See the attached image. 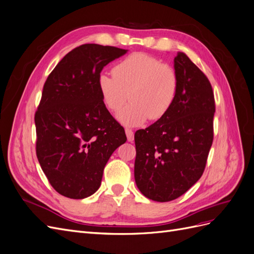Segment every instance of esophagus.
Wrapping results in <instances>:
<instances>
[{
    "instance_id": "obj_1",
    "label": "esophagus",
    "mask_w": 254,
    "mask_h": 254,
    "mask_svg": "<svg viewBox=\"0 0 254 254\" xmlns=\"http://www.w3.org/2000/svg\"><path fill=\"white\" fill-rule=\"evenodd\" d=\"M125 132H126V135H127V140H128L129 142H132L133 139H134V134H133L132 130L129 129V128H126V129H125Z\"/></svg>"
}]
</instances>
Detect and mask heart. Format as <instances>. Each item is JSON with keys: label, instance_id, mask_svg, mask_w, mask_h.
Wrapping results in <instances>:
<instances>
[{"label": "heart", "instance_id": "heart-1", "mask_svg": "<svg viewBox=\"0 0 254 254\" xmlns=\"http://www.w3.org/2000/svg\"><path fill=\"white\" fill-rule=\"evenodd\" d=\"M112 76L102 73L97 87L104 105L120 110L118 120L126 126H139L150 119H163L173 107L179 89L174 68L146 53H132L112 68Z\"/></svg>", "mask_w": 254, "mask_h": 254}]
</instances>
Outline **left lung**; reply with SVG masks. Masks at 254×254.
<instances>
[{
    "instance_id": "obj_1",
    "label": "left lung",
    "mask_w": 254,
    "mask_h": 254,
    "mask_svg": "<svg viewBox=\"0 0 254 254\" xmlns=\"http://www.w3.org/2000/svg\"><path fill=\"white\" fill-rule=\"evenodd\" d=\"M179 89L163 119L134 134V179L151 200L172 201L200 179L213 143L215 101L206 76L184 53L174 59Z\"/></svg>"
}]
</instances>
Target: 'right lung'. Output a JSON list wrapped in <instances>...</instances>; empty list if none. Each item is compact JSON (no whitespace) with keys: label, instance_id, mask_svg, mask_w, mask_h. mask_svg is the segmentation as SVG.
Here are the masks:
<instances>
[{"label":"right lung","instance_id":"right-lung-1","mask_svg":"<svg viewBox=\"0 0 254 254\" xmlns=\"http://www.w3.org/2000/svg\"><path fill=\"white\" fill-rule=\"evenodd\" d=\"M126 53L82 44L59 61L44 83L35 114L36 153L60 195L83 199L94 194L113 151L127 141L97 87L104 66Z\"/></svg>","mask_w":254,"mask_h":254}]
</instances>
